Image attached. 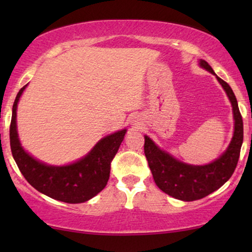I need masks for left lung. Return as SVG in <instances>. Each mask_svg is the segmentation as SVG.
Listing matches in <instances>:
<instances>
[{
  "label": "left lung",
  "mask_w": 252,
  "mask_h": 252,
  "mask_svg": "<svg viewBox=\"0 0 252 252\" xmlns=\"http://www.w3.org/2000/svg\"><path fill=\"white\" fill-rule=\"evenodd\" d=\"M202 67L216 74L208 62L201 60ZM225 89L233 106L235 130L226 153L213 163L194 166L179 161L160 150L148 136H144V155L153 173L154 180L160 190L181 201L191 202L208 196L219 189L235 171L243 142V120L235 95L226 81L217 77Z\"/></svg>",
  "instance_id": "left-lung-1"
}]
</instances>
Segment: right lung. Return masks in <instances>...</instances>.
I'll list each match as a JSON object with an SVG mask.
<instances>
[{"instance_id": "1", "label": "right lung", "mask_w": 252, "mask_h": 252, "mask_svg": "<svg viewBox=\"0 0 252 252\" xmlns=\"http://www.w3.org/2000/svg\"><path fill=\"white\" fill-rule=\"evenodd\" d=\"M27 85L20 88L12 106L10 147L19 171L37 191L65 203H82L97 195L108 184L111 161L118 153L126 129L102 139L87 156L67 166H48L34 159L20 146L17 134V103Z\"/></svg>"}]
</instances>
